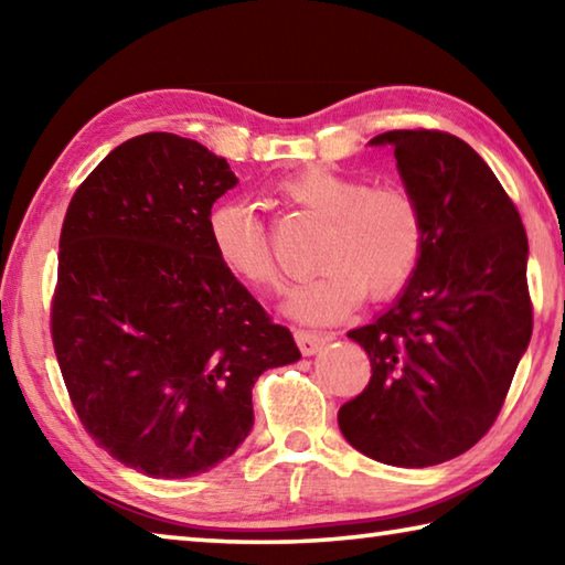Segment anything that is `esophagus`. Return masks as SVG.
Masks as SVG:
<instances>
[{"mask_svg": "<svg viewBox=\"0 0 565 565\" xmlns=\"http://www.w3.org/2000/svg\"><path fill=\"white\" fill-rule=\"evenodd\" d=\"M294 339H296V343H299L303 356H313V353H317L323 343H327V337H321V333H317V331H306V329H296Z\"/></svg>", "mask_w": 565, "mask_h": 565, "instance_id": "1", "label": "esophagus"}]
</instances>
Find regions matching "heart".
Listing matches in <instances>:
<instances>
[{"mask_svg":"<svg viewBox=\"0 0 565 565\" xmlns=\"http://www.w3.org/2000/svg\"><path fill=\"white\" fill-rule=\"evenodd\" d=\"M279 194L327 218L313 264L317 274L291 289L284 309L306 323H333L356 309L363 296L386 301L414 279L426 248L420 206L401 186H369L329 167H311L284 179ZM218 264L254 291L281 284L269 228L246 202H218L206 218Z\"/></svg>","mask_w":565,"mask_h":565,"instance_id":"b5f03b06","label":"heart"}]
</instances>
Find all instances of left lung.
<instances>
[{"label": "left lung", "instance_id": "obj_1", "mask_svg": "<svg viewBox=\"0 0 565 565\" xmlns=\"http://www.w3.org/2000/svg\"><path fill=\"white\" fill-rule=\"evenodd\" d=\"M371 145L394 147L426 248L396 303L349 331L369 353L371 379L339 408V428L374 461L436 466L489 434L529 347V238L501 181L463 139L396 129Z\"/></svg>", "mask_w": 565, "mask_h": 565}]
</instances>
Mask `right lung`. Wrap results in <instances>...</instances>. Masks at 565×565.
I'll return each mask as SVG.
<instances>
[{
	"label": "right lung",
	"mask_w": 565,
	"mask_h": 565,
	"mask_svg": "<svg viewBox=\"0 0 565 565\" xmlns=\"http://www.w3.org/2000/svg\"><path fill=\"white\" fill-rule=\"evenodd\" d=\"M232 186L226 159L149 131L104 157L62 224L52 341L72 406L97 446L154 478L232 456L256 379L301 359L209 244Z\"/></svg>",
	"instance_id": "right-lung-1"
}]
</instances>
